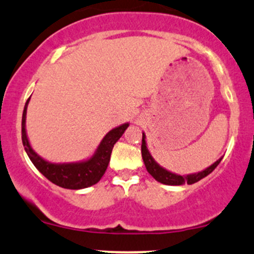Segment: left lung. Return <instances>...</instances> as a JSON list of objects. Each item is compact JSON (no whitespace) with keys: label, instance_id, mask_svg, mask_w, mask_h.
<instances>
[{"label":"left lung","instance_id":"1","mask_svg":"<svg viewBox=\"0 0 254 254\" xmlns=\"http://www.w3.org/2000/svg\"><path fill=\"white\" fill-rule=\"evenodd\" d=\"M146 135L145 133H142V140H141V156H142V161H144L145 167H146V170L149 172V174L152 176L155 180H157L158 182L164 185H169V186H179V185H184V184H195L199 180L207 176L209 174H211L215 168L219 164V162L222 161V158H218L215 163H212L210 167H207L206 169L201 170V172L194 173V174H189V175H179V174L172 173L169 170L164 169L163 167H161L157 162L155 161V158L151 156L150 151L147 150L146 146Z\"/></svg>","mask_w":254,"mask_h":254}]
</instances>
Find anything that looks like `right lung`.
<instances>
[{"label": "right lung", "instance_id": "add662e5", "mask_svg": "<svg viewBox=\"0 0 254 254\" xmlns=\"http://www.w3.org/2000/svg\"><path fill=\"white\" fill-rule=\"evenodd\" d=\"M30 98L27 99L24 108V113H22L21 139L25 151H26L28 158L31 159L33 165L48 180L62 187V189L81 190L96 185L101 180L105 170H107L114 145L121 138L125 130L129 126V124L128 122L122 124L119 127L113 128L110 132H108L102 139L101 144L98 145L95 153L90 158L79 162H69V163H53V162L41 157L32 149L27 138L26 112Z\"/></svg>", "mask_w": 254, "mask_h": 254}]
</instances>
